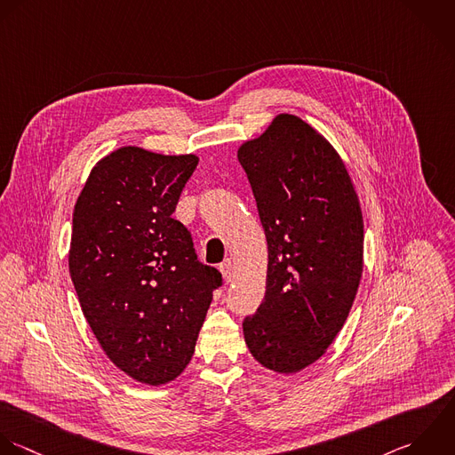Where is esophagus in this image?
<instances>
[{"instance_id": "obj_1", "label": "esophagus", "mask_w": 455, "mask_h": 455, "mask_svg": "<svg viewBox=\"0 0 455 455\" xmlns=\"http://www.w3.org/2000/svg\"><path fill=\"white\" fill-rule=\"evenodd\" d=\"M220 271L225 278V282H232L234 280V262L230 259H227L221 266H220Z\"/></svg>"}]
</instances>
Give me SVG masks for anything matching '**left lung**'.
Returning a JSON list of instances; mask_svg holds the SVG:
<instances>
[{
    "label": "left lung",
    "mask_w": 455,
    "mask_h": 455,
    "mask_svg": "<svg viewBox=\"0 0 455 455\" xmlns=\"http://www.w3.org/2000/svg\"><path fill=\"white\" fill-rule=\"evenodd\" d=\"M244 168L267 239L266 296L243 321L253 358L280 374L319 360L342 330L363 271V218L335 148L278 115L246 141Z\"/></svg>",
    "instance_id": "left-lung-1"
}]
</instances>
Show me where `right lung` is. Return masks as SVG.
Masks as SVG:
<instances>
[{"instance_id": "right-lung-1", "label": "right lung", "mask_w": 455, "mask_h": 455, "mask_svg": "<svg viewBox=\"0 0 455 455\" xmlns=\"http://www.w3.org/2000/svg\"><path fill=\"white\" fill-rule=\"evenodd\" d=\"M198 157L122 147L100 159L76 202L68 271L108 358L145 385L189 363L223 278L172 218Z\"/></svg>"}]
</instances>
